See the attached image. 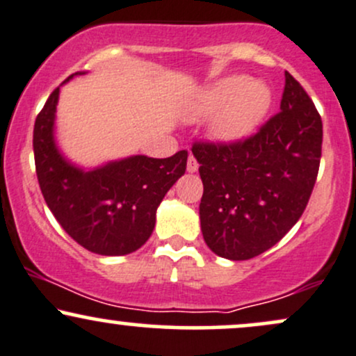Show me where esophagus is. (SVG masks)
<instances>
[{"instance_id":"34e87169","label":"esophagus","mask_w":356,"mask_h":356,"mask_svg":"<svg viewBox=\"0 0 356 356\" xmlns=\"http://www.w3.org/2000/svg\"><path fill=\"white\" fill-rule=\"evenodd\" d=\"M199 169V162H197V159L194 157V155H189V159H187V170H189V172H195V170Z\"/></svg>"}]
</instances>
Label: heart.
<instances>
[{
  "label": "heart",
  "instance_id": "1",
  "mask_svg": "<svg viewBox=\"0 0 356 356\" xmlns=\"http://www.w3.org/2000/svg\"><path fill=\"white\" fill-rule=\"evenodd\" d=\"M271 105V90L243 75L226 76L204 88L192 104V118L216 117L212 132L220 140H239L259 125Z\"/></svg>",
  "mask_w": 356,
  "mask_h": 356
}]
</instances>
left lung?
I'll list each match as a JSON object with an SVG mask.
<instances>
[{"mask_svg":"<svg viewBox=\"0 0 356 356\" xmlns=\"http://www.w3.org/2000/svg\"><path fill=\"white\" fill-rule=\"evenodd\" d=\"M281 112L256 134L232 142L199 140V206L204 241L232 261L268 251L301 218L318 177L321 117L291 73H284Z\"/></svg>","mask_w":356,"mask_h":356,"instance_id":"obj_1","label":"left lung"}]
</instances>
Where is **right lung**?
Returning <instances> with one entry per match:
<instances>
[{"label":"right lung","mask_w":356,"mask_h":356,"mask_svg":"<svg viewBox=\"0 0 356 356\" xmlns=\"http://www.w3.org/2000/svg\"><path fill=\"white\" fill-rule=\"evenodd\" d=\"M58 93L56 87L33 129L36 177L44 202L67 234L88 251L104 256L137 251L152 234L159 204L186 172L187 150L167 159L134 155L85 172L68 164L53 140Z\"/></svg>","instance_id":"obj_1"}]
</instances>
